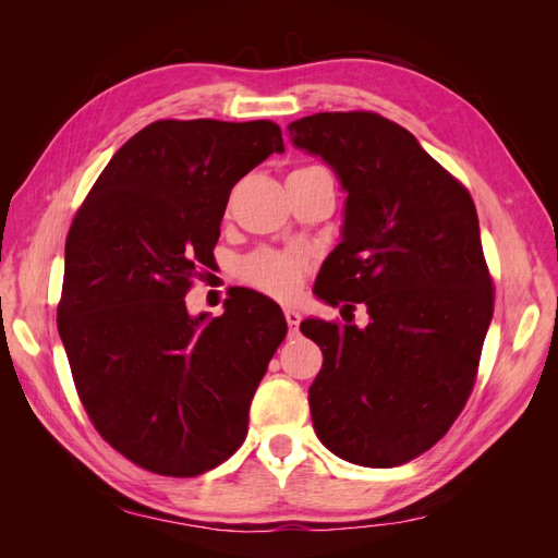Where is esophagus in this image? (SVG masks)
I'll return each instance as SVG.
<instances>
[{
    "instance_id": "esophagus-1",
    "label": "esophagus",
    "mask_w": 558,
    "mask_h": 558,
    "mask_svg": "<svg viewBox=\"0 0 558 558\" xmlns=\"http://www.w3.org/2000/svg\"><path fill=\"white\" fill-rule=\"evenodd\" d=\"M283 316H286V324H289V330L291 335H298V326H300V312L295 307H286L283 310Z\"/></svg>"
}]
</instances>
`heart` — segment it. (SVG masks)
Masks as SVG:
<instances>
[{
	"instance_id": "heart-1",
	"label": "heart",
	"mask_w": 558,
	"mask_h": 558,
	"mask_svg": "<svg viewBox=\"0 0 558 558\" xmlns=\"http://www.w3.org/2000/svg\"><path fill=\"white\" fill-rule=\"evenodd\" d=\"M302 272H305V258L295 251L263 248L251 253L240 265V275L248 286L275 298L293 295L302 281Z\"/></svg>"
}]
</instances>
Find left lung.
I'll list each match as a JSON object with an SVG mask.
<instances>
[{"label":"left lung","mask_w":558,"mask_h":558,"mask_svg":"<svg viewBox=\"0 0 558 558\" xmlns=\"http://www.w3.org/2000/svg\"><path fill=\"white\" fill-rule=\"evenodd\" d=\"M289 132L347 193L342 242L314 293L332 307L363 302L369 314L365 328L300 324L324 351L310 386L314 430L349 463H408L465 408L494 316L475 202L412 132L379 113H314Z\"/></svg>","instance_id":"left-lung-1"}]
</instances>
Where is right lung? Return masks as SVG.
<instances>
[{
	"mask_svg": "<svg viewBox=\"0 0 558 558\" xmlns=\"http://www.w3.org/2000/svg\"><path fill=\"white\" fill-rule=\"evenodd\" d=\"M272 154L277 123L156 121L116 150L64 244L58 330L97 433L158 475L195 477L238 451L286 337L275 300L230 293L191 316L232 185Z\"/></svg>",
	"mask_w": 558,
	"mask_h": 558,
	"instance_id": "1",
	"label": "right lung"
}]
</instances>
